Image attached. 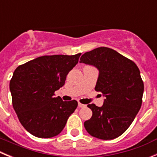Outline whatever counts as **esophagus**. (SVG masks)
Wrapping results in <instances>:
<instances>
[{"mask_svg": "<svg viewBox=\"0 0 157 157\" xmlns=\"http://www.w3.org/2000/svg\"><path fill=\"white\" fill-rule=\"evenodd\" d=\"M85 106H86L85 105H83V104H81L78 102V107H79V108H83V107H85Z\"/></svg>", "mask_w": 157, "mask_h": 157, "instance_id": "esophagus-1", "label": "esophagus"}]
</instances>
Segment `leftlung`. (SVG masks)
<instances>
[{
    "instance_id": "obj_1",
    "label": "left lung",
    "mask_w": 157,
    "mask_h": 157,
    "mask_svg": "<svg viewBox=\"0 0 157 157\" xmlns=\"http://www.w3.org/2000/svg\"><path fill=\"white\" fill-rule=\"evenodd\" d=\"M80 63L98 68L95 90L105 98L101 107L88 105L93 116L84 123L86 130L99 139L118 138L128 129L141 109L144 83L138 66L107 47L85 52Z\"/></svg>"
}]
</instances>
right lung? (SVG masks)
<instances>
[{
    "label": "right lung",
    "instance_id": "1",
    "mask_svg": "<svg viewBox=\"0 0 157 157\" xmlns=\"http://www.w3.org/2000/svg\"><path fill=\"white\" fill-rule=\"evenodd\" d=\"M76 55L43 56L19 66L9 84L12 105L23 127L41 138L56 136L78 106L75 100L54 97L68 72L78 62Z\"/></svg>",
    "mask_w": 157,
    "mask_h": 157
}]
</instances>
